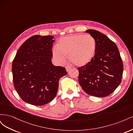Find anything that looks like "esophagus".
<instances>
[{
  "mask_svg": "<svg viewBox=\"0 0 133 133\" xmlns=\"http://www.w3.org/2000/svg\"><path fill=\"white\" fill-rule=\"evenodd\" d=\"M65 69H66V70L68 72V71H69L71 69V68L70 66H65Z\"/></svg>",
  "mask_w": 133,
  "mask_h": 133,
  "instance_id": "esophagus-1",
  "label": "esophagus"
}]
</instances>
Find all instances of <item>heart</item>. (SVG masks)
Segmentation results:
<instances>
[{
  "instance_id": "1",
  "label": "heart",
  "mask_w": 133,
  "mask_h": 133,
  "mask_svg": "<svg viewBox=\"0 0 133 133\" xmlns=\"http://www.w3.org/2000/svg\"><path fill=\"white\" fill-rule=\"evenodd\" d=\"M96 49L95 39L89 34H75L60 39L52 49L54 58L63 63L68 55L69 61L77 66L87 65L93 59Z\"/></svg>"
}]
</instances>
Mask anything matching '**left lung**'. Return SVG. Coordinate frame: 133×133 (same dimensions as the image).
Returning a JSON list of instances; mask_svg holds the SVG:
<instances>
[{"instance_id": "obj_1", "label": "left lung", "mask_w": 133, "mask_h": 133, "mask_svg": "<svg viewBox=\"0 0 133 133\" xmlns=\"http://www.w3.org/2000/svg\"><path fill=\"white\" fill-rule=\"evenodd\" d=\"M86 32L95 39L96 49L91 62L78 68V81L88 94L105 97L111 94L121 83L122 59L117 46L107 36L94 29Z\"/></svg>"}]
</instances>
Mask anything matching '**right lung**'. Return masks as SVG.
<instances>
[{
    "label": "right lung",
    "mask_w": 133,
    "mask_h": 133,
    "mask_svg": "<svg viewBox=\"0 0 133 133\" xmlns=\"http://www.w3.org/2000/svg\"><path fill=\"white\" fill-rule=\"evenodd\" d=\"M53 38L51 35L32 36L19 48L12 64L15 89L31 105L41 106L52 101L59 79L67 74L65 68L51 62Z\"/></svg>",
    "instance_id": "right-lung-1"
}]
</instances>
